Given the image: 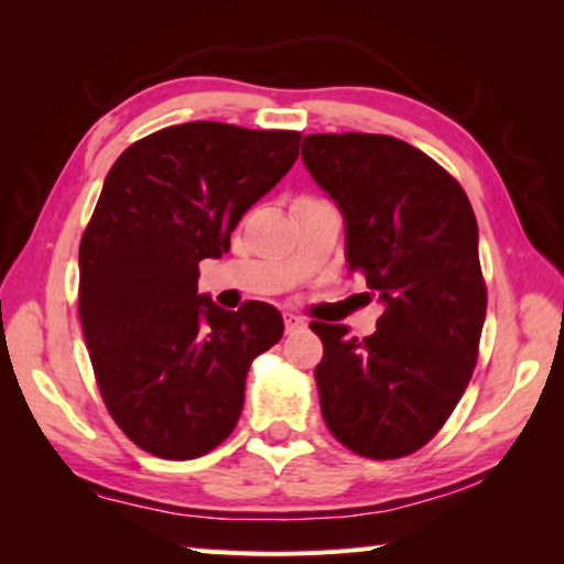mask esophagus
<instances>
[{
    "label": "esophagus",
    "mask_w": 564,
    "mask_h": 564,
    "mask_svg": "<svg viewBox=\"0 0 564 564\" xmlns=\"http://www.w3.org/2000/svg\"><path fill=\"white\" fill-rule=\"evenodd\" d=\"M283 323H285V333H295L305 326V321L295 313H283Z\"/></svg>",
    "instance_id": "1"
}]
</instances>
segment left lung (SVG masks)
Segmentation results:
<instances>
[{
    "instance_id": "8db88e82",
    "label": "left lung",
    "mask_w": 564,
    "mask_h": 564,
    "mask_svg": "<svg viewBox=\"0 0 564 564\" xmlns=\"http://www.w3.org/2000/svg\"><path fill=\"white\" fill-rule=\"evenodd\" d=\"M303 164L340 208L348 271L386 305L378 330L311 323L328 431L362 457L423 447L473 378L488 308L477 221L443 166L386 133H311Z\"/></svg>"
}]
</instances>
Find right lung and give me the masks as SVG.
<instances>
[{
	"mask_svg": "<svg viewBox=\"0 0 564 564\" xmlns=\"http://www.w3.org/2000/svg\"><path fill=\"white\" fill-rule=\"evenodd\" d=\"M299 131L188 121L117 159L79 246V318L94 376L131 443L166 460L221 445L241 417L256 356L281 340L269 303L224 311L198 261L299 159Z\"/></svg>",
	"mask_w": 564,
	"mask_h": 564,
	"instance_id": "add662e5",
	"label": "right lung"
}]
</instances>
